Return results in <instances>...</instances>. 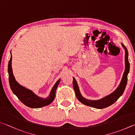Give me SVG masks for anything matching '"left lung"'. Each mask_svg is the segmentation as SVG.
I'll return each instance as SVG.
<instances>
[{
    "label": "left lung",
    "instance_id": "obj_1",
    "mask_svg": "<svg viewBox=\"0 0 135 135\" xmlns=\"http://www.w3.org/2000/svg\"><path fill=\"white\" fill-rule=\"evenodd\" d=\"M122 46H123L124 50H125V70H124L123 77H122V81L120 83L119 87L111 94L107 95V96L103 98L100 100H96V101L85 99L81 94L77 81H76L75 78L73 77V87H74L75 93V95L78 100L81 103H82L83 104L88 106L94 107V108L104 109L113 104L123 94L127 84V75H128V73L129 72L130 64L128 61V51H127V48H126V46H124L123 44H122Z\"/></svg>",
    "mask_w": 135,
    "mask_h": 135
}]
</instances>
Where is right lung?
I'll return each mask as SVG.
<instances>
[{
    "label": "right lung",
    "mask_w": 135,
    "mask_h": 135,
    "mask_svg": "<svg viewBox=\"0 0 135 135\" xmlns=\"http://www.w3.org/2000/svg\"><path fill=\"white\" fill-rule=\"evenodd\" d=\"M9 81L12 91L18 98L20 101L31 108H40L51 104L54 100L55 92L58 84L60 82V79L57 81L54 85L49 97L46 99H42L38 97L30 90L26 89L22 86L15 80L12 68V54L8 64Z\"/></svg>",
    "instance_id": "right-lung-1"
}]
</instances>
